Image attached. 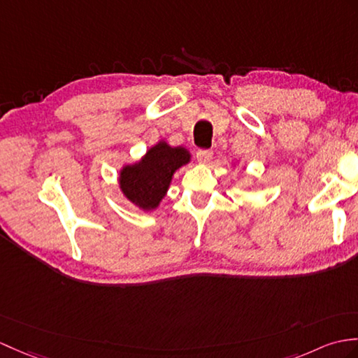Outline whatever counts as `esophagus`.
Here are the masks:
<instances>
[{
    "label": "esophagus",
    "instance_id": "obj_1",
    "mask_svg": "<svg viewBox=\"0 0 358 358\" xmlns=\"http://www.w3.org/2000/svg\"><path fill=\"white\" fill-rule=\"evenodd\" d=\"M212 155H213V152L209 151V149H199V151L196 152V159L201 164H207L210 162Z\"/></svg>",
    "mask_w": 358,
    "mask_h": 358
}]
</instances>
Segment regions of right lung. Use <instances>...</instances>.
<instances>
[{"instance_id":"add662e5","label":"right lung","mask_w":358,"mask_h":358,"mask_svg":"<svg viewBox=\"0 0 358 358\" xmlns=\"http://www.w3.org/2000/svg\"><path fill=\"white\" fill-rule=\"evenodd\" d=\"M190 157L186 148L171 146L164 140L157 141L140 160L122 166L119 172L122 195L140 210H155L168 194L176 172L190 163Z\"/></svg>"}]
</instances>
